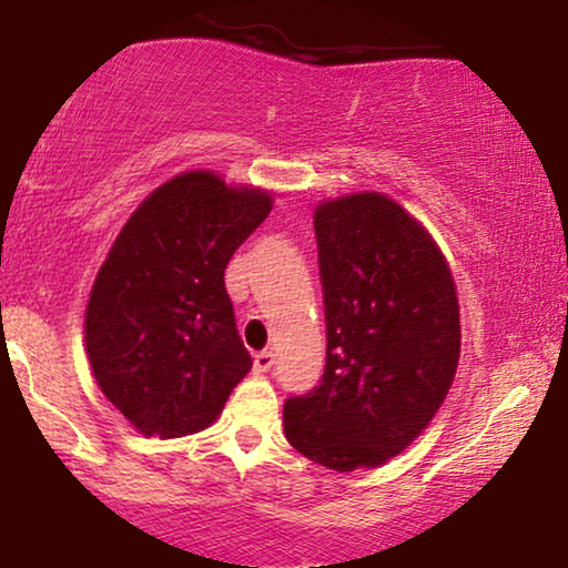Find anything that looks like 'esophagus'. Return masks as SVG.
<instances>
[{
    "label": "esophagus",
    "instance_id": "34e87169",
    "mask_svg": "<svg viewBox=\"0 0 568 568\" xmlns=\"http://www.w3.org/2000/svg\"><path fill=\"white\" fill-rule=\"evenodd\" d=\"M271 367H274V352H271V348H263V352H258L255 354V359H253V369L258 372H268Z\"/></svg>",
    "mask_w": 568,
    "mask_h": 568
}]
</instances>
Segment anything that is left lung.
I'll list each match as a JSON object with an SVG mask.
<instances>
[{"mask_svg": "<svg viewBox=\"0 0 568 568\" xmlns=\"http://www.w3.org/2000/svg\"><path fill=\"white\" fill-rule=\"evenodd\" d=\"M325 310L321 385L284 400L290 445L325 468H375L432 422L460 359L447 261L383 193L315 212Z\"/></svg>", "mask_w": 568, "mask_h": 568, "instance_id": "8db88e82", "label": "left lung"}]
</instances>
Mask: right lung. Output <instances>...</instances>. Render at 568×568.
<instances>
[{
  "label": "right lung",
  "instance_id": "add662e5",
  "mask_svg": "<svg viewBox=\"0 0 568 568\" xmlns=\"http://www.w3.org/2000/svg\"><path fill=\"white\" fill-rule=\"evenodd\" d=\"M268 212V193L185 173L131 214L108 253L84 317L88 356L105 398L146 437L206 429L253 367L224 268Z\"/></svg>",
  "mask_w": 568,
  "mask_h": 568
}]
</instances>
